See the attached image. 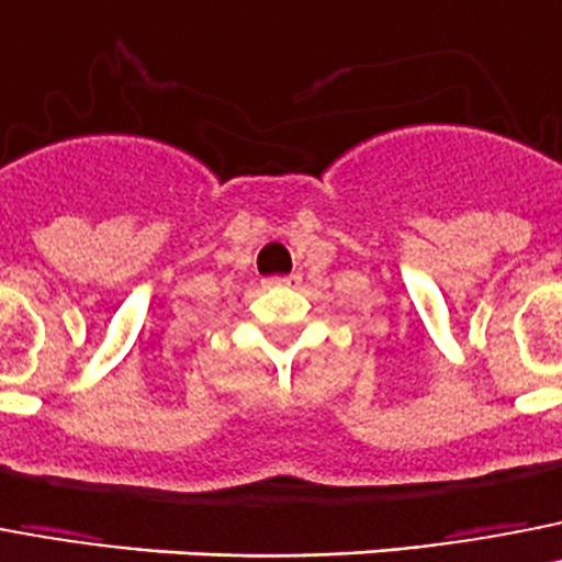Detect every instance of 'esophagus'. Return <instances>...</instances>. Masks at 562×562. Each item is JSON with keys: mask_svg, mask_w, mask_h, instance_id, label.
I'll list each match as a JSON object with an SVG mask.
<instances>
[{"mask_svg": "<svg viewBox=\"0 0 562 562\" xmlns=\"http://www.w3.org/2000/svg\"><path fill=\"white\" fill-rule=\"evenodd\" d=\"M296 280H300V277H296V274H291V277H268L266 285L285 288V285H296Z\"/></svg>", "mask_w": 562, "mask_h": 562, "instance_id": "34e87169", "label": "esophagus"}]
</instances>
